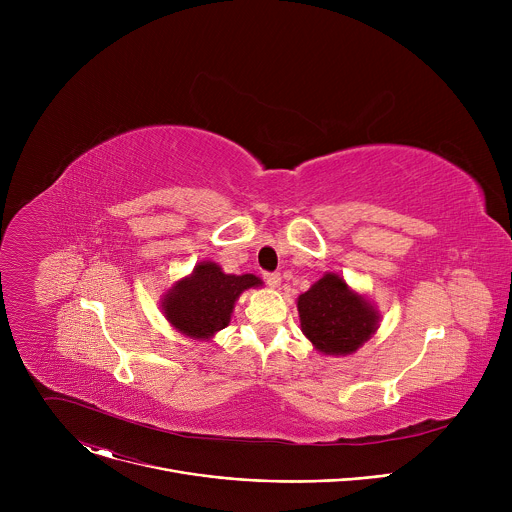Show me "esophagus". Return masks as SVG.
Segmentation results:
<instances>
[{"label":"esophagus","instance_id":"obj_1","mask_svg":"<svg viewBox=\"0 0 512 512\" xmlns=\"http://www.w3.org/2000/svg\"><path fill=\"white\" fill-rule=\"evenodd\" d=\"M263 279L269 287H279L281 283V275L279 273H263Z\"/></svg>","mask_w":512,"mask_h":512}]
</instances>
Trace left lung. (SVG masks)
I'll return each mask as SVG.
<instances>
[{
	"instance_id": "left-lung-1",
	"label": "left lung",
	"mask_w": 512,
	"mask_h": 512,
	"mask_svg": "<svg viewBox=\"0 0 512 512\" xmlns=\"http://www.w3.org/2000/svg\"><path fill=\"white\" fill-rule=\"evenodd\" d=\"M300 324L306 338L322 354L356 352L379 328L377 308L336 273H326L298 298Z\"/></svg>"
}]
</instances>
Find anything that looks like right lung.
Here are the masks:
<instances>
[{
  "label": "right lung",
  "mask_w": 512,
  "mask_h": 512,
  "mask_svg": "<svg viewBox=\"0 0 512 512\" xmlns=\"http://www.w3.org/2000/svg\"><path fill=\"white\" fill-rule=\"evenodd\" d=\"M263 281L253 275H231L212 261H202L194 271L176 281L162 298L166 320L184 336L208 340L231 322L235 302L249 287Z\"/></svg>",
  "instance_id": "obj_1"
}]
</instances>
